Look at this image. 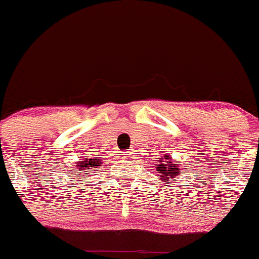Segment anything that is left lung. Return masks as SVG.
Here are the masks:
<instances>
[{
    "mask_svg": "<svg viewBox=\"0 0 259 259\" xmlns=\"http://www.w3.org/2000/svg\"><path fill=\"white\" fill-rule=\"evenodd\" d=\"M160 163H157L158 167L157 168V172L160 174L158 178L162 179L163 181H168V179H174L180 174V167H179V163L178 162H172L171 161L170 156H165L163 158H161L158 161ZM175 180V179H174Z\"/></svg>",
    "mask_w": 259,
    "mask_h": 259,
    "instance_id": "8db88e82",
    "label": "left lung"
}]
</instances>
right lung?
Here are the masks:
<instances>
[{"label":"right lung","instance_id":"add662e5","mask_svg":"<svg viewBox=\"0 0 259 259\" xmlns=\"http://www.w3.org/2000/svg\"><path fill=\"white\" fill-rule=\"evenodd\" d=\"M101 160H96V158H89V160H83L79 161L76 163V171L70 170V172H75V175H84V174L89 172V171H97L98 167H101ZM73 181V180H71Z\"/></svg>","mask_w":259,"mask_h":259}]
</instances>
